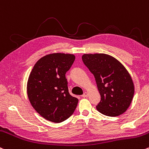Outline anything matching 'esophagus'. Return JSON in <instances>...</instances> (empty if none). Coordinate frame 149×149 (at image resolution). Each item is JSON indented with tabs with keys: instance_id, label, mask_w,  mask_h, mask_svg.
Masks as SVG:
<instances>
[{
	"instance_id": "esophagus-1",
	"label": "esophagus",
	"mask_w": 149,
	"mask_h": 149,
	"mask_svg": "<svg viewBox=\"0 0 149 149\" xmlns=\"http://www.w3.org/2000/svg\"><path fill=\"white\" fill-rule=\"evenodd\" d=\"M88 96V93L87 92H85L82 95V97H87Z\"/></svg>"
}]
</instances>
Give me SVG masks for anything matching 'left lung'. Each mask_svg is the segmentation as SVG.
<instances>
[{
	"label": "left lung",
	"mask_w": 149,
	"mask_h": 149,
	"mask_svg": "<svg viewBox=\"0 0 149 149\" xmlns=\"http://www.w3.org/2000/svg\"><path fill=\"white\" fill-rule=\"evenodd\" d=\"M82 60L94 75L100 94L97 111L109 117L126 112L133 99L134 86L125 67L105 54H83Z\"/></svg>",
	"instance_id": "left-lung-1"
}]
</instances>
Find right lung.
<instances>
[{
	"label": "right lung",
	"mask_w": 149,
	"mask_h": 149,
	"mask_svg": "<svg viewBox=\"0 0 149 149\" xmlns=\"http://www.w3.org/2000/svg\"><path fill=\"white\" fill-rule=\"evenodd\" d=\"M74 61L73 54H51L37 61L29 74L27 86L29 102L50 122H63L77 107L78 100L70 95L66 78Z\"/></svg>",
	"instance_id": "obj_1"
}]
</instances>
